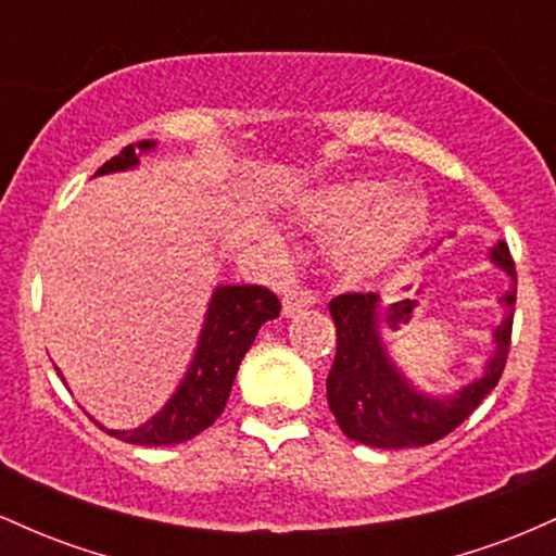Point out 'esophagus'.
Instances as JSON below:
<instances>
[{
  "instance_id": "esophagus-1",
  "label": "esophagus",
  "mask_w": 556,
  "mask_h": 556,
  "mask_svg": "<svg viewBox=\"0 0 556 556\" xmlns=\"http://www.w3.org/2000/svg\"><path fill=\"white\" fill-rule=\"evenodd\" d=\"M316 303V295L311 290H303V287H292L290 292H287L285 300H282V314L290 318L300 314V311L311 308V305Z\"/></svg>"
}]
</instances>
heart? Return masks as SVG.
Listing matches in <instances>:
<instances>
[{
    "mask_svg": "<svg viewBox=\"0 0 556 556\" xmlns=\"http://www.w3.org/2000/svg\"><path fill=\"white\" fill-rule=\"evenodd\" d=\"M429 201L416 190H392L387 180L340 182L318 190L303 206L316 229H348L337 261L353 277H371L405 256L429 227Z\"/></svg>",
    "mask_w": 556,
    "mask_h": 556,
    "instance_id": "heart-1",
    "label": "heart"
}]
</instances>
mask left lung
I'll list each match as a JSON object with an SVG mask.
<instances>
[{
    "mask_svg": "<svg viewBox=\"0 0 556 556\" xmlns=\"http://www.w3.org/2000/svg\"><path fill=\"white\" fill-rule=\"evenodd\" d=\"M489 258L513 279L509 292L500 298L504 318L494 329V353L481 379L470 381L450 397L418 392L389 358L381 340V324L397 329L407 321L416 303L407 300L384 305L376 292H348L331 300L329 314L337 327V355L327 376V400L344 437L379 450L433 444L455 431L496 387L513 337L518 274L507 242H496Z\"/></svg>",
    "mask_w": 556,
    "mask_h": 556,
    "instance_id": "obj_1",
    "label": "left lung"
}]
</instances>
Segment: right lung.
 Instances as JSON below:
<instances>
[{"label":"right lung","mask_w":556,"mask_h":556,"mask_svg":"<svg viewBox=\"0 0 556 556\" xmlns=\"http://www.w3.org/2000/svg\"><path fill=\"white\" fill-rule=\"evenodd\" d=\"M154 140H140L138 146H125L117 156H112L96 175H110L138 167L136 151H151ZM279 300L271 290L261 285H219L208 300L206 318H203L201 337L193 361L185 371L177 392L167 400V405L140 424L132 431L99 429L110 437L123 439L127 444L164 446L180 444L206 431L225 410L229 389L238 376L240 361L245 358L248 348L256 340L261 324L279 316ZM60 374V368H56ZM62 376V374H60ZM65 381V379H62Z\"/></svg>","instance_id":"add662e5"}]
</instances>
